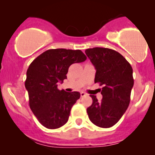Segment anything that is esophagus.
<instances>
[{
	"label": "esophagus",
	"mask_w": 155,
	"mask_h": 155,
	"mask_svg": "<svg viewBox=\"0 0 155 155\" xmlns=\"http://www.w3.org/2000/svg\"><path fill=\"white\" fill-rule=\"evenodd\" d=\"M81 97H84V96H85V95H87V94L85 93V92H81Z\"/></svg>",
	"instance_id": "obj_1"
}]
</instances>
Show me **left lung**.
<instances>
[{"label":"left lung","mask_w":155,"mask_h":155,"mask_svg":"<svg viewBox=\"0 0 155 155\" xmlns=\"http://www.w3.org/2000/svg\"><path fill=\"white\" fill-rule=\"evenodd\" d=\"M96 69L95 83L103 88V99L90 95L92 104L87 108L90 121L100 127L114 125L126 111L130 101L134 80L130 64L122 54L108 48L95 47L85 50Z\"/></svg>","instance_id":"obj_1"}]
</instances>
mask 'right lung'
I'll use <instances>...</instances> for the list:
<instances>
[{"label":"right lung","instance_id":"1","mask_svg":"<svg viewBox=\"0 0 155 155\" xmlns=\"http://www.w3.org/2000/svg\"><path fill=\"white\" fill-rule=\"evenodd\" d=\"M79 49H49L31 63L25 85L29 106L41 124L48 129H57L68 120L71 109L80 97L79 92L58 90V82L67 79L71 65L85 61Z\"/></svg>","mask_w":155,"mask_h":155}]
</instances>
